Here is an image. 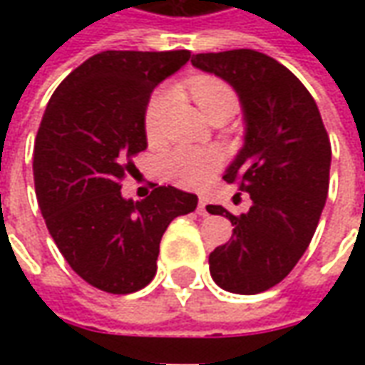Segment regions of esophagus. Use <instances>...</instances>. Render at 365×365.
I'll use <instances>...</instances> for the list:
<instances>
[{"instance_id":"esophagus-1","label":"esophagus","mask_w":365,"mask_h":365,"mask_svg":"<svg viewBox=\"0 0 365 365\" xmlns=\"http://www.w3.org/2000/svg\"><path fill=\"white\" fill-rule=\"evenodd\" d=\"M197 213L201 215V217H209V207H207V201H205V199H199V203H197Z\"/></svg>"}]
</instances>
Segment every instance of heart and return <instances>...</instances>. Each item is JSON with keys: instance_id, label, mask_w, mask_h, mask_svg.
Returning a JSON list of instances; mask_svg holds the SVG:
<instances>
[{"instance_id": "b5f03b06", "label": "heart", "mask_w": 365, "mask_h": 365, "mask_svg": "<svg viewBox=\"0 0 365 365\" xmlns=\"http://www.w3.org/2000/svg\"><path fill=\"white\" fill-rule=\"evenodd\" d=\"M187 90L201 107L207 117L215 113H235L238 107V97L229 83L215 76H195L187 82ZM172 103V91L162 88L146 105L144 111V130L150 140H156L162 135L168 107ZM221 158L215 150L197 148V146H178L164 156L162 168L170 182L182 187H199L217 172Z\"/></svg>"}]
</instances>
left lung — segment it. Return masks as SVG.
<instances>
[{"instance_id": "8db88e82", "label": "left lung", "mask_w": 365, "mask_h": 365, "mask_svg": "<svg viewBox=\"0 0 365 365\" xmlns=\"http://www.w3.org/2000/svg\"><path fill=\"white\" fill-rule=\"evenodd\" d=\"M191 64L237 91L245 144L222 180L238 183L252 199L240 217L207 205L235 227L229 242L209 254V272L225 291L256 295L295 268L317 230L329 195V135L313 96L268 54L207 52Z\"/></svg>"}]
</instances>
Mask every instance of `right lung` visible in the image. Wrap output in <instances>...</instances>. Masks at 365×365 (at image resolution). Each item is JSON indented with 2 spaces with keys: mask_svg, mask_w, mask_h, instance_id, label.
<instances>
[{
  "mask_svg": "<svg viewBox=\"0 0 365 365\" xmlns=\"http://www.w3.org/2000/svg\"><path fill=\"white\" fill-rule=\"evenodd\" d=\"M190 51L99 52L52 93L36 133L35 191L46 229L70 268L97 289L127 295L156 275L160 240L197 195L156 185L125 199L120 180L146 148L144 111Z\"/></svg>",
  "mask_w": 365,
  "mask_h": 365,
  "instance_id": "obj_1",
  "label": "right lung"
}]
</instances>
